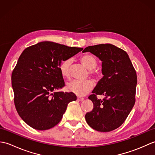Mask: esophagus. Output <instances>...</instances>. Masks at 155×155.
<instances>
[{
    "instance_id": "esophagus-1",
    "label": "esophagus",
    "mask_w": 155,
    "mask_h": 155,
    "mask_svg": "<svg viewBox=\"0 0 155 155\" xmlns=\"http://www.w3.org/2000/svg\"><path fill=\"white\" fill-rule=\"evenodd\" d=\"M84 100V98H81V97H77V101H83Z\"/></svg>"
}]
</instances>
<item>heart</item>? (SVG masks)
Segmentation results:
<instances>
[{
	"label": "heart",
	"instance_id": "heart-1",
	"mask_svg": "<svg viewBox=\"0 0 155 155\" xmlns=\"http://www.w3.org/2000/svg\"><path fill=\"white\" fill-rule=\"evenodd\" d=\"M81 61L85 67L91 71V73L95 77L97 78L100 77L101 74L99 72L93 71L97 64V61L94 56L89 54H84L81 58ZM71 64L72 58H71L62 61L60 65V71L63 77H69ZM93 87L94 83L91 80H86L84 81L74 80L67 83L66 88L68 91L75 94L77 96H84L93 89Z\"/></svg>",
	"mask_w": 155,
	"mask_h": 155
}]
</instances>
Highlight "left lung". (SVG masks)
I'll use <instances>...</instances> for the list:
<instances>
[{
	"instance_id": "left-lung-1",
	"label": "left lung",
	"mask_w": 155,
	"mask_h": 155,
	"mask_svg": "<svg viewBox=\"0 0 155 155\" xmlns=\"http://www.w3.org/2000/svg\"><path fill=\"white\" fill-rule=\"evenodd\" d=\"M86 52L102 61L103 77L88 97L94 107L85 115V119L93 129L109 132L124 123L135 103L136 71L127 52L113 45L89 46L83 51ZM97 95L105 98L98 100Z\"/></svg>"
}]
</instances>
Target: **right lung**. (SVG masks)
<instances>
[{
  "label": "right lung",
  "instance_id": "right-lung-1",
  "mask_svg": "<svg viewBox=\"0 0 155 155\" xmlns=\"http://www.w3.org/2000/svg\"><path fill=\"white\" fill-rule=\"evenodd\" d=\"M83 49L43 41L22 52L12 71V87L16 109L31 127L39 130L54 127L68 104L77 100L74 93L57 91L64 87L60 65Z\"/></svg>",
  "mask_w": 155,
  "mask_h": 155
}]
</instances>
